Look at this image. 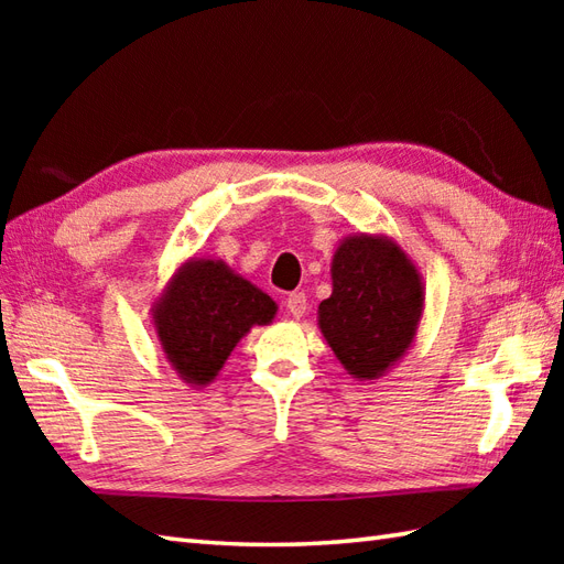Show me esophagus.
Returning a JSON list of instances; mask_svg holds the SVG:
<instances>
[{
    "label": "esophagus",
    "mask_w": 564,
    "mask_h": 564,
    "mask_svg": "<svg viewBox=\"0 0 564 564\" xmlns=\"http://www.w3.org/2000/svg\"><path fill=\"white\" fill-rule=\"evenodd\" d=\"M285 307H289V313H291L295 319H301V317L305 315V310H307L305 293H291L289 297H285Z\"/></svg>",
    "instance_id": "34e87169"
}]
</instances>
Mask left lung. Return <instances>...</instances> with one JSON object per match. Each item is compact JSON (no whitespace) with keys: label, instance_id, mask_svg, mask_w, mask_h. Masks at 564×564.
<instances>
[{"label":"left lung","instance_id":"left-lung-1","mask_svg":"<svg viewBox=\"0 0 564 564\" xmlns=\"http://www.w3.org/2000/svg\"><path fill=\"white\" fill-rule=\"evenodd\" d=\"M424 283L388 235L344 237L332 257V295L317 307L322 337L356 380H378L412 349Z\"/></svg>","mask_w":564,"mask_h":564}]
</instances>
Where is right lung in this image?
I'll return each mask as SVG.
<instances>
[{"mask_svg": "<svg viewBox=\"0 0 564 564\" xmlns=\"http://www.w3.org/2000/svg\"><path fill=\"white\" fill-rule=\"evenodd\" d=\"M150 313L166 364L186 386L206 388L251 327L271 325L279 305L225 261L191 257Z\"/></svg>", "mask_w": 564, "mask_h": 564, "instance_id": "obj_1", "label": "right lung"}]
</instances>
